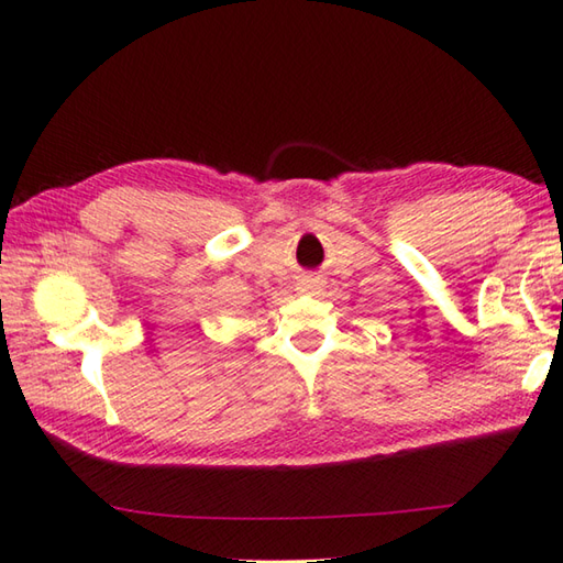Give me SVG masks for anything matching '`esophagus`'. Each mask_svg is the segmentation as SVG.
Instances as JSON below:
<instances>
[{"instance_id":"34e87169","label":"esophagus","mask_w":563,"mask_h":563,"mask_svg":"<svg viewBox=\"0 0 563 563\" xmlns=\"http://www.w3.org/2000/svg\"><path fill=\"white\" fill-rule=\"evenodd\" d=\"M320 288V278H316V275H300V283H298V290L300 292H312Z\"/></svg>"}]
</instances>
